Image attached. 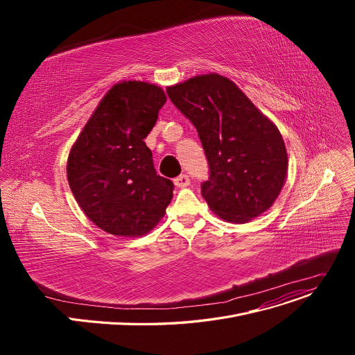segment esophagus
<instances>
[{"label":"esophagus","instance_id":"1","mask_svg":"<svg viewBox=\"0 0 355 355\" xmlns=\"http://www.w3.org/2000/svg\"><path fill=\"white\" fill-rule=\"evenodd\" d=\"M174 184L177 185V187H180V189L187 187V185H190V177L185 175V174H181L180 177H177L174 180Z\"/></svg>","mask_w":355,"mask_h":355}]
</instances>
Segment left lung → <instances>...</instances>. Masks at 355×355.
<instances>
[{
    "label": "left lung",
    "instance_id": "1",
    "mask_svg": "<svg viewBox=\"0 0 355 355\" xmlns=\"http://www.w3.org/2000/svg\"><path fill=\"white\" fill-rule=\"evenodd\" d=\"M171 102L196 126L210 165L201 196L220 218L249 223L272 207L288 174L276 125L236 83L217 73L168 86Z\"/></svg>",
    "mask_w": 355,
    "mask_h": 355
}]
</instances>
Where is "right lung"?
I'll return each mask as SVG.
<instances>
[{"label":"right lung","mask_w":355,"mask_h":355,"mask_svg":"<svg viewBox=\"0 0 355 355\" xmlns=\"http://www.w3.org/2000/svg\"><path fill=\"white\" fill-rule=\"evenodd\" d=\"M165 102L157 85L119 82L107 90L70 149V190L85 214L106 233L144 236L171 202L174 184L157 174L144 142Z\"/></svg>","instance_id":"obj_1"}]
</instances>
